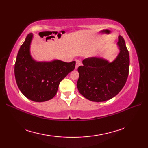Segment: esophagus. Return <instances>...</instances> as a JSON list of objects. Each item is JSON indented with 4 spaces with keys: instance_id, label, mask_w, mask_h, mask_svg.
Masks as SVG:
<instances>
[{
    "instance_id": "1",
    "label": "esophagus",
    "mask_w": 148,
    "mask_h": 148,
    "mask_svg": "<svg viewBox=\"0 0 148 148\" xmlns=\"http://www.w3.org/2000/svg\"><path fill=\"white\" fill-rule=\"evenodd\" d=\"M81 65V62L79 60H77L76 64V69H77L78 68V67L80 66Z\"/></svg>"
}]
</instances>
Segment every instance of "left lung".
<instances>
[{"label": "left lung", "mask_w": 148, "mask_h": 148, "mask_svg": "<svg viewBox=\"0 0 148 148\" xmlns=\"http://www.w3.org/2000/svg\"><path fill=\"white\" fill-rule=\"evenodd\" d=\"M119 53L112 62L102 57L84 59L77 69L79 92L93 102H104L115 97L125 86L128 76L129 53L124 39L118 36Z\"/></svg>", "instance_id": "1"}]
</instances>
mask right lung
Instances as JSON below:
<instances>
[{
  "label": "right lung",
  "instance_id": "add662e5",
  "mask_svg": "<svg viewBox=\"0 0 148 148\" xmlns=\"http://www.w3.org/2000/svg\"><path fill=\"white\" fill-rule=\"evenodd\" d=\"M33 36L32 33L28 34L19 49L14 65V76L19 89L27 99L42 102L55 97L60 81L74 70L76 62L35 60L30 54Z\"/></svg>",
  "mask_w": 148,
  "mask_h": 148
}]
</instances>
